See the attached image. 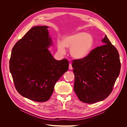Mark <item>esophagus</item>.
Here are the masks:
<instances>
[{
    "mask_svg": "<svg viewBox=\"0 0 127 127\" xmlns=\"http://www.w3.org/2000/svg\"><path fill=\"white\" fill-rule=\"evenodd\" d=\"M69 69H70V70L72 69V67L71 64H69Z\"/></svg>",
    "mask_w": 127,
    "mask_h": 127,
    "instance_id": "esophagus-1",
    "label": "esophagus"
}]
</instances>
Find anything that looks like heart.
Wrapping results in <instances>:
<instances>
[{
  "label": "heart",
  "instance_id": "obj_1",
  "mask_svg": "<svg viewBox=\"0 0 127 127\" xmlns=\"http://www.w3.org/2000/svg\"><path fill=\"white\" fill-rule=\"evenodd\" d=\"M93 38L90 34L76 32L64 36L57 43V49L61 54L66 53V48L70 49V54L75 59H82L90 54L93 46Z\"/></svg>",
  "mask_w": 127,
  "mask_h": 127
}]
</instances>
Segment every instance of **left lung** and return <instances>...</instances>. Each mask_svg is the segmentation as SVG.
Here are the masks:
<instances>
[{"instance_id":"obj_1","label":"left lung","mask_w":127,"mask_h":127,"mask_svg":"<svg viewBox=\"0 0 127 127\" xmlns=\"http://www.w3.org/2000/svg\"><path fill=\"white\" fill-rule=\"evenodd\" d=\"M102 41L104 44L93 49L85 58L72 60L74 91L84 103L92 104L105 99L120 74L117 49L106 35Z\"/></svg>"}]
</instances>
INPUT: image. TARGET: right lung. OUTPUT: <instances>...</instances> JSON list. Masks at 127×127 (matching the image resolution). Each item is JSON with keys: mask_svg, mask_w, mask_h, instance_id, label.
Listing matches in <instances>:
<instances>
[{"mask_svg": "<svg viewBox=\"0 0 127 127\" xmlns=\"http://www.w3.org/2000/svg\"><path fill=\"white\" fill-rule=\"evenodd\" d=\"M47 26H36L17 41L11 50L9 70L22 96L34 101H47L56 82L68 69L66 59L57 60L48 48L52 41Z\"/></svg>", "mask_w": 127, "mask_h": 127, "instance_id": "add662e5", "label": "right lung"}]
</instances>
